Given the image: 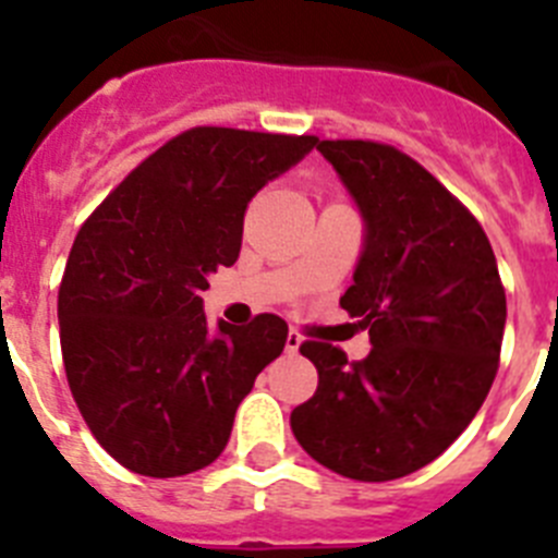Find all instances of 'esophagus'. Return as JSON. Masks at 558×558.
Here are the masks:
<instances>
[{
  "instance_id": "1",
  "label": "esophagus",
  "mask_w": 558,
  "mask_h": 558,
  "mask_svg": "<svg viewBox=\"0 0 558 558\" xmlns=\"http://www.w3.org/2000/svg\"><path fill=\"white\" fill-rule=\"evenodd\" d=\"M302 335H299V332H295V329H290V332H288V340H284V349H288V352L290 354H295V352H299V347H302Z\"/></svg>"
}]
</instances>
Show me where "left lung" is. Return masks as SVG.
Instances as JSON below:
<instances>
[{
	"instance_id": "left-lung-1",
	"label": "left lung",
	"mask_w": 558,
	"mask_h": 558,
	"mask_svg": "<svg viewBox=\"0 0 558 558\" xmlns=\"http://www.w3.org/2000/svg\"><path fill=\"white\" fill-rule=\"evenodd\" d=\"M318 150L366 220L340 307L363 318L372 352L349 360L304 340L318 388L290 427L327 470L397 481L436 461L481 411L500 363L506 288L475 215L408 153L372 140H322Z\"/></svg>"
}]
</instances>
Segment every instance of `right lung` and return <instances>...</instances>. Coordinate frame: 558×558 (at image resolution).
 <instances>
[{
    "label": "right lung",
    "mask_w": 558,
    "mask_h": 558,
    "mask_svg": "<svg viewBox=\"0 0 558 558\" xmlns=\"http://www.w3.org/2000/svg\"><path fill=\"white\" fill-rule=\"evenodd\" d=\"M318 136L198 125L133 167L86 218L61 290L69 391L125 470L179 477L226 450L236 405L282 354L288 324L206 327L201 290L234 265L248 201Z\"/></svg>",
    "instance_id": "1"
}]
</instances>
